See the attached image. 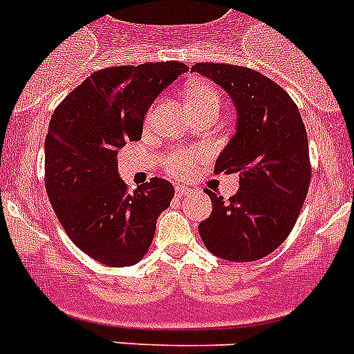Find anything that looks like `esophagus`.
<instances>
[{
    "instance_id": "esophagus-1",
    "label": "esophagus",
    "mask_w": 354,
    "mask_h": 354,
    "mask_svg": "<svg viewBox=\"0 0 354 354\" xmlns=\"http://www.w3.org/2000/svg\"><path fill=\"white\" fill-rule=\"evenodd\" d=\"M192 187H186V186H175V193H177V196H187L192 195Z\"/></svg>"
}]
</instances>
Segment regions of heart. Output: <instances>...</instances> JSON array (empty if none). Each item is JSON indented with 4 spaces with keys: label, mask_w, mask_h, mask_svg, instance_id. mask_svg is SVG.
<instances>
[{
    "label": "heart",
    "mask_w": 354,
    "mask_h": 354,
    "mask_svg": "<svg viewBox=\"0 0 354 354\" xmlns=\"http://www.w3.org/2000/svg\"><path fill=\"white\" fill-rule=\"evenodd\" d=\"M184 97H186L187 108H205V106L220 108L221 106L220 92L209 83H192L184 92ZM167 168L170 174L186 177V175L192 174L193 154L184 152V150H177L167 159Z\"/></svg>",
    "instance_id": "heart-1"
}]
</instances>
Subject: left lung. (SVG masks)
I'll list each match as a JSON object with an SVG mask.
<instances>
[{
	"instance_id": "8db88e82",
	"label": "left lung",
	"mask_w": 354,
	"mask_h": 354,
	"mask_svg": "<svg viewBox=\"0 0 354 354\" xmlns=\"http://www.w3.org/2000/svg\"><path fill=\"white\" fill-rule=\"evenodd\" d=\"M230 95L236 134L216 161V174H239V189L225 202L205 189L212 212L198 225L205 248L230 262H252L282 245L298 220L310 184L305 124L298 106L273 80L248 67L196 64Z\"/></svg>"
}]
</instances>
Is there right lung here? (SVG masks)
Returning a JSON list of instances; mask_svg holds the SVG:
<instances>
[{
	"instance_id": "1",
	"label": "right lung",
	"mask_w": 354,
	"mask_h": 354,
	"mask_svg": "<svg viewBox=\"0 0 354 354\" xmlns=\"http://www.w3.org/2000/svg\"><path fill=\"white\" fill-rule=\"evenodd\" d=\"M187 71L180 62L102 68L53 113L46 192L72 243L101 264H136L152 243L158 216L174 198V186L159 177L127 192L117 154L142 138L150 104Z\"/></svg>"
}]
</instances>
